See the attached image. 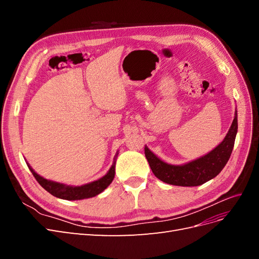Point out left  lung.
<instances>
[{
    "label": "left lung",
    "mask_w": 259,
    "mask_h": 259,
    "mask_svg": "<svg viewBox=\"0 0 259 259\" xmlns=\"http://www.w3.org/2000/svg\"><path fill=\"white\" fill-rule=\"evenodd\" d=\"M237 132L238 117L236 113L231 127L223 143L206 155L184 165H170L161 161L147 147H145V155L153 174L162 182L183 187L200 186L216 177L225 167L231 155Z\"/></svg>",
    "instance_id": "1"
}]
</instances>
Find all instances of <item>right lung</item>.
Returning <instances> with one entry per match:
<instances>
[{"label":"right lung","instance_id":"1","mask_svg":"<svg viewBox=\"0 0 259 259\" xmlns=\"http://www.w3.org/2000/svg\"><path fill=\"white\" fill-rule=\"evenodd\" d=\"M114 167H115V163L111 166V168L109 169L107 175L96 180V182L86 184L80 187H71V186H66L64 184L55 183V182H52V180L45 179L40 175H37L35 171L29 166L31 173L33 174L36 182L40 184L46 191L50 192L52 195H54V197L64 199V200H70V201L92 198L99 194L100 192H103L106 188L112 183L114 174H115Z\"/></svg>","mask_w":259,"mask_h":259}]
</instances>
